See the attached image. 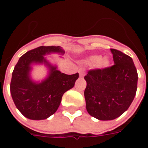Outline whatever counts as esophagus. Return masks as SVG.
Segmentation results:
<instances>
[{
    "mask_svg": "<svg viewBox=\"0 0 148 148\" xmlns=\"http://www.w3.org/2000/svg\"><path fill=\"white\" fill-rule=\"evenodd\" d=\"M79 75H80V77H83L84 75H85V71L82 69L79 70Z\"/></svg>",
    "mask_w": 148,
    "mask_h": 148,
    "instance_id": "obj_1",
    "label": "esophagus"
}]
</instances>
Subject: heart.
Listing matches in <instances>:
<instances>
[{
  "label": "heart",
  "instance_id": "obj_1",
  "mask_svg": "<svg viewBox=\"0 0 148 148\" xmlns=\"http://www.w3.org/2000/svg\"><path fill=\"white\" fill-rule=\"evenodd\" d=\"M86 62L90 65H97L99 67L104 68L108 66L109 64V59L107 58H102L101 55H93L86 59Z\"/></svg>",
  "mask_w": 148,
  "mask_h": 148
}]
</instances>
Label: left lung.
I'll return each instance as SVG.
<instances>
[{
  "mask_svg": "<svg viewBox=\"0 0 148 148\" xmlns=\"http://www.w3.org/2000/svg\"><path fill=\"white\" fill-rule=\"evenodd\" d=\"M114 65L93 69L85 76L86 109L101 121H111L126 111L136 93L138 74L132 58L116 49H110Z\"/></svg>",
  "mask_w": 148,
  "mask_h": 148,
  "instance_id": "obj_1",
  "label": "left lung"
}]
</instances>
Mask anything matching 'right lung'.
<instances>
[{"mask_svg": "<svg viewBox=\"0 0 148 148\" xmlns=\"http://www.w3.org/2000/svg\"><path fill=\"white\" fill-rule=\"evenodd\" d=\"M51 52L63 54L59 46H40L26 52L15 66L10 83V92L16 107L25 117L44 120L57 111L65 92L74 86L79 74H66L56 70L43 55ZM33 62H44L50 68L49 77L41 84H35L29 77Z\"/></svg>", "mask_w": 148, "mask_h": 148, "instance_id": "1", "label": "right lung"}]
</instances>
